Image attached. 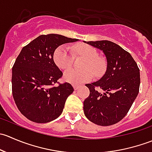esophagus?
Listing matches in <instances>:
<instances>
[{
	"label": "esophagus",
	"instance_id": "obj_1",
	"mask_svg": "<svg viewBox=\"0 0 152 152\" xmlns=\"http://www.w3.org/2000/svg\"><path fill=\"white\" fill-rule=\"evenodd\" d=\"M73 88H74L75 90H78L79 89V86L76 85H73Z\"/></svg>",
	"mask_w": 152,
	"mask_h": 152
}]
</instances>
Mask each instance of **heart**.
I'll return each mask as SVG.
<instances>
[{
    "instance_id": "b5f03b06",
    "label": "heart",
    "mask_w": 152,
    "mask_h": 152,
    "mask_svg": "<svg viewBox=\"0 0 152 152\" xmlns=\"http://www.w3.org/2000/svg\"><path fill=\"white\" fill-rule=\"evenodd\" d=\"M73 50L76 56L85 57L82 67L85 69L76 70L70 69L64 73V80L76 85L85 83L91 80L93 73L100 77L105 73L107 61L104 58L99 56V52L94 47L87 44H79L73 46ZM55 63L62 70H66L73 65V55L67 45H62L56 49L53 54Z\"/></svg>"
}]
</instances>
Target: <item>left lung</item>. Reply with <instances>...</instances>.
Masks as SVG:
<instances>
[{
  "label": "left lung",
  "mask_w": 152,
  "mask_h": 152,
  "mask_svg": "<svg viewBox=\"0 0 152 152\" xmlns=\"http://www.w3.org/2000/svg\"><path fill=\"white\" fill-rule=\"evenodd\" d=\"M84 42L102 50L107 62L104 75L97 82L85 85L90 96L84 102V113L97 125H113L125 117L138 95L140 69L131 54L115 42ZM97 87L105 92L99 93Z\"/></svg>",
  "instance_id": "1"
}]
</instances>
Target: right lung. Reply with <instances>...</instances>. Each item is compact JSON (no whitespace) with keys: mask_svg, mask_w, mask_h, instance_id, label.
I'll return each mask as SVG.
<instances>
[{"mask_svg":"<svg viewBox=\"0 0 152 152\" xmlns=\"http://www.w3.org/2000/svg\"><path fill=\"white\" fill-rule=\"evenodd\" d=\"M78 40L50 34L40 35L22 48L12 67V95L18 110L28 120L45 124L62 114L74 90L67 82L53 86L62 76L53 53L59 45Z\"/></svg>","mask_w":152,"mask_h":152,"instance_id":"obj_1","label":"right lung"}]
</instances>
